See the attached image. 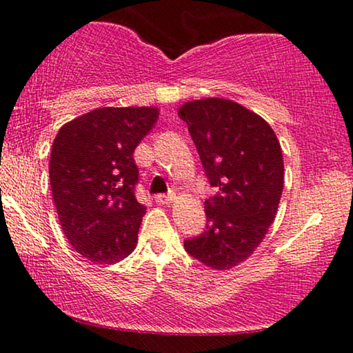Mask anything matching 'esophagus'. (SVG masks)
<instances>
[{
	"instance_id": "obj_1",
	"label": "esophagus",
	"mask_w": 353,
	"mask_h": 353,
	"mask_svg": "<svg viewBox=\"0 0 353 353\" xmlns=\"http://www.w3.org/2000/svg\"><path fill=\"white\" fill-rule=\"evenodd\" d=\"M173 199H175V194L173 192H168V194H157L156 196V202L157 204H165V205H170Z\"/></svg>"
}]
</instances>
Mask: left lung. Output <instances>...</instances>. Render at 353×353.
<instances>
[{
  "label": "left lung",
  "mask_w": 353,
  "mask_h": 353,
  "mask_svg": "<svg viewBox=\"0 0 353 353\" xmlns=\"http://www.w3.org/2000/svg\"><path fill=\"white\" fill-rule=\"evenodd\" d=\"M178 115L216 190L205 201V231L186 239L185 249L205 267L234 268L254 254L276 216L284 185L281 144L267 120L230 99L190 101Z\"/></svg>",
  "instance_id": "1"
}]
</instances>
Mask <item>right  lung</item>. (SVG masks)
Listing matches in <instances>:
<instances>
[{
	"label": "right lung",
	"mask_w": 353,
	"mask_h": 353,
	"mask_svg": "<svg viewBox=\"0 0 353 353\" xmlns=\"http://www.w3.org/2000/svg\"><path fill=\"white\" fill-rule=\"evenodd\" d=\"M157 119V108H99L56 134L52 199L65 238L90 262L117 263L137 248L146 207L134 197L133 152Z\"/></svg>",
	"instance_id": "add662e5"
}]
</instances>
